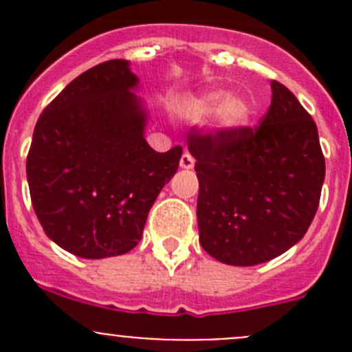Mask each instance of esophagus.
I'll return each instance as SVG.
<instances>
[{
  "label": "esophagus",
  "mask_w": 352,
  "mask_h": 352,
  "mask_svg": "<svg viewBox=\"0 0 352 352\" xmlns=\"http://www.w3.org/2000/svg\"><path fill=\"white\" fill-rule=\"evenodd\" d=\"M194 163H196V160H194V156L190 153H184L182 158H180V166L182 168H192Z\"/></svg>",
  "instance_id": "esophagus-1"
}]
</instances>
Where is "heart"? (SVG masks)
I'll use <instances>...</instances> for the list:
<instances>
[{"label": "heart", "instance_id": "b5f03b06", "mask_svg": "<svg viewBox=\"0 0 352 352\" xmlns=\"http://www.w3.org/2000/svg\"><path fill=\"white\" fill-rule=\"evenodd\" d=\"M211 112H214L216 126L225 131H236L247 126L252 109L243 98L226 97L223 91H208L186 104V113L190 119H204Z\"/></svg>", "mask_w": 352, "mask_h": 352}]
</instances>
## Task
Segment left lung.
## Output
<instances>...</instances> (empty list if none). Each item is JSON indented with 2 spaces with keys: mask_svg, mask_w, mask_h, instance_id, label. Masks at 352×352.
<instances>
[{
  "mask_svg": "<svg viewBox=\"0 0 352 352\" xmlns=\"http://www.w3.org/2000/svg\"><path fill=\"white\" fill-rule=\"evenodd\" d=\"M261 124L194 129L187 146L199 179V242L230 265H257L300 242L315 218L325 179L317 124L272 80Z\"/></svg>",
  "mask_w": 352,
  "mask_h": 352,
  "instance_id": "left-lung-1",
  "label": "left lung"
}]
</instances>
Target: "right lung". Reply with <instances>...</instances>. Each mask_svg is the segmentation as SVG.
<instances>
[{"label":"right lung","instance_id":"obj_1","mask_svg":"<svg viewBox=\"0 0 352 352\" xmlns=\"http://www.w3.org/2000/svg\"><path fill=\"white\" fill-rule=\"evenodd\" d=\"M124 59L74 78L38 117L27 155L34 211L71 254L104 258L133 250L148 212L179 168L182 146L156 153Z\"/></svg>","mask_w":352,"mask_h":352}]
</instances>
